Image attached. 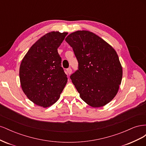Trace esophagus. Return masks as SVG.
<instances>
[{"label": "esophagus", "mask_w": 146, "mask_h": 146, "mask_svg": "<svg viewBox=\"0 0 146 146\" xmlns=\"http://www.w3.org/2000/svg\"><path fill=\"white\" fill-rule=\"evenodd\" d=\"M71 73H72V69H70V68L67 69V74H68V75L71 74Z\"/></svg>", "instance_id": "34e87169"}]
</instances>
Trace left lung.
<instances>
[{
  "label": "left lung",
  "mask_w": 146,
  "mask_h": 146,
  "mask_svg": "<svg viewBox=\"0 0 146 146\" xmlns=\"http://www.w3.org/2000/svg\"><path fill=\"white\" fill-rule=\"evenodd\" d=\"M66 41L73 48L78 70L70 76L80 98L94 108L103 107L117 94L122 67L114 48L95 33L78 30Z\"/></svg>",
  "instance_id": "obj_1"
}]
</instances>
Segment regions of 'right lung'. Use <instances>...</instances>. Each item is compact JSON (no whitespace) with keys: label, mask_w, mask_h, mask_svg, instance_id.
Returning <instances> with one entry per match:
<instances>
[{"label":"right lung","mask_w":146,"mask_h":146,"mask_svg":"<svg viewBox=\"0 0 146 146\" xmlns=\"http://www.w3.org/2000/svg\"><path fill=\"white\" fill-rule=\"evenodd\" d=\"M68 33L50 32L30 48L19 68L21 86L36 105L50 107L58 100L68 82L57 48Z\"/></svg>","instance_id":"add662e5"}]
</instances>
